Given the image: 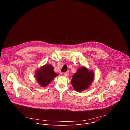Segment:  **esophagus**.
<instances>
[{
  "label": "esophagus",
  "mask_w": 130,
  "mask_h": 130,
  "mask_svg": "<svg viewBox=\"0 0 130 130\" xmlns=\"http://www.w3.org/2000/svg\"><path fill=\"white\" fill-rule=\"evenodd\" d=\"M64 75L66 76H68L69 75V72H66V73H63Z\"/></svg>",
  "instance_id": "34e87169"
}]
</instances>
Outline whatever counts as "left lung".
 <instances>
[{"label":"left lung","mask_w":130,"mask_h":130,"mask_svg":"<svg viewBox=\"0 0 130 130\" xmlns=\"http://www.w3.org/2000/svg\"><path fill=\"white\" fill-rule=\"evenodd\" d=\"M94 79V73L92 70L81 67L78 69L72 79V85L78 92L88 89Z\"/></svg>","instance_id":"1"}]
</instances>
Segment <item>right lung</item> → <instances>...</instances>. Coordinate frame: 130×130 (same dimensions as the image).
Returning a JSON list of instances; mask_svg holds the SVG:
<instances>
[{"instance_id":"add662e5","label":"right lung","mask_w":130,"mask_h":130,"mask_svg":"<svg viewBox=\"0 0 130 130\" xmlns=\"http://www.w3.org/2000/svg\"><path fill=\"white\" fill-rule=\"evenodd\" d=\"M54 71L53 67L51 64H46L36 71L35 77L38 83L42 87H46L53 79L58 76Z\"/></svg>"}]
</instances>
